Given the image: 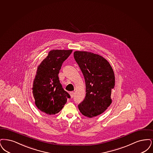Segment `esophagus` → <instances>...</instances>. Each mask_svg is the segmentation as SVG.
<instances>
[{
  "label": "esophagus",
  "mask_w": 153,
  "mask_h": 153,
  "mask_svg": "<svg viewBox=\"0 0 153 153\" xmlns=\"http://www.w3.org/2000/svg\"><path fill=\"white\" fill-rule=\"evenodd\" d=\"M74 94V93L73 91H71V92L70 93V96H71V98H73V97Z\"/></svg>",
  "instance_id": "34e87169"
}]
</instances>
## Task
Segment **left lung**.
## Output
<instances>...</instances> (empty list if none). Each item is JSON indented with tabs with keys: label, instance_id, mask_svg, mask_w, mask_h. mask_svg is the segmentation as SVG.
<instances>
[{
	"label": "left lung",
	"instance_id": "8db88e82",
	"mask_svg": "<svg viewBox=\"0 0 153 153\" xmlns=\"http://www.w3.org/2000/svg\"><path fill=\"white\" fill-rule=\"evenodd\" d=\"M74 56L86 84V97L78 108L83 115L91 118L105 112L111 105V90L115 86L114 73L109 62L100 55L76 51Z\"/></svg>",
	"mask_w": 153,
	"mask_h": 153
}]
</instances>
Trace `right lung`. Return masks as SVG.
I'll use <instances>...</instances> for the list:
<instances>
[{
	"label": "right lung",
	"instance_id": "obj_1",
	"mask_svg": "<svg viewBox=\"0 0 153 153\" xmlns=\"http://www.w3.org/2000/svg\"><path fill=\"white\" fill-rule=\"evenodd\" d=\"M72 50H53L38 66L33 79V94L35 103L43 113L54 115L59 113L70 95L63 88L58 74L63 62Z\"/></svg>",
	"mask_w": 153,
	"mask_h": 153
}]
</instances>
